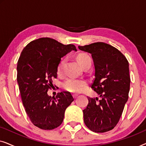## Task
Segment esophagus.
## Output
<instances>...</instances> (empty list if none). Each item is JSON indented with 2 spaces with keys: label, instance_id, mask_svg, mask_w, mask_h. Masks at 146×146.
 Masks as SVG:
<instances>
[{
  "label": "esophagus",
  "instance_id": "34e87169",
  "mask_svg": "<svg viewBox=\"0 0 146 146\" xmlns=\"http://www.w3.org/2000/svg\"><path fill=\"white\" fill-rule=\"evenodd\" d=\"M72 96H73V97L74 98H76L78 96V94H74Z\"/></svg>",
  "mask_w": 146,
  "mask_h": 146
}]
</instances>
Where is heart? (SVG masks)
<instances>
[{
	"instance_id": "obj_1",
	"label": "heart",
	"mask_w": 146,
	"mask_h": 146,
	"mask_svg": "<svg viewBox=\"0 0 146 146\" xmlns=\"http://www.w3.org/2000/svg\"><path fill=\"white\" fill-rule=\"evenodd\" d=\"M77 60L82 67L86 65L91 64V60L87 54H79L77 56ZM66 58H62L60 60L57 66V73L58 75H62L64 73V67ZM88 84V82L84 79L75 78H69L62 83L63 88L70 92H80Z\"/></svg>"
}]
</instances>
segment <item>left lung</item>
Segmentation results:
<instances>
[{"instance_id": "obj_1", "label": "left lung", "mask_w": 146, "mask_h": 146, "mask_svg": "<svg viewBox=\"0 0 146 146\" xmlns=\"http://www.w3.org/2000/svg\"><path fill=\"white\" fill-rule=\"evenodd\" d=\"M78 48L92 54L95 78L91 88L101 98L98 101V98L88 97V104L83 110L84 121L92 131L106 132L118 123L128 100V61L117 48L102 42Z\"/></svg>"}]
</instances>
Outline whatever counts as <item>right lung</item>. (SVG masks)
<instances>
[{
  "mask_svg": "<svg viewBox=\"0 0 146 146\" xmlns=\"http://www.w3.org/2000/svg\"><path fill=\"white\" fill-rule=\"evenodd\" d=\"M72 50L74 44L64 45L50 38H40L25 47L17 64V82L28 116L35 126L50 130L62 123L66 109L74 101L68 92L48 95L57 78L61 58Z\"/></svg>",
  "mask_w": 146,
  "mask_h": 146,
  "instance_id": "right-lung-1",
  "label": "right lung"
}]
</instances>
